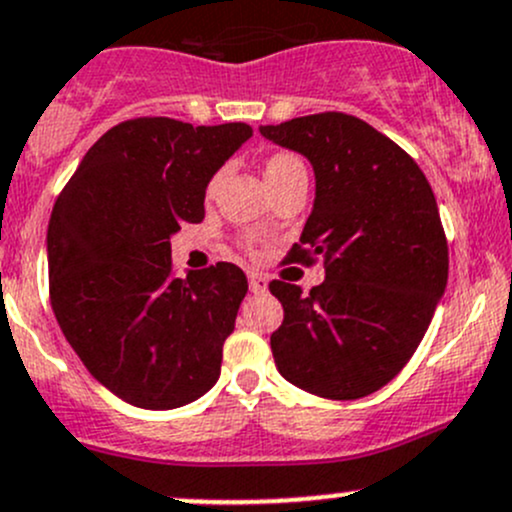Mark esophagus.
Instances as JSON below:
<instances>
[{"mask_svg":"<svg viewBox=\"0 0 512 512\" xmlns=\"http://www.w3.org/2000/svg\"><path fill=\"white\" fill-rule=\"evenodd\" d=\"M247 282H250V292H255V294H262V292H267V277L265 274H260V272H250L247 274Z\"/></svg>","mask_w":512,"mask_h":512,"instance_id":"34e87169","label":"esophagus"}]
</instances>
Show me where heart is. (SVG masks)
Here are the masks:
<instances>
[{
    "mask_svg": "<svg viewBox=\"0 0 512 512\" xmlns=\"http://www.w3.org/2000/svg\"><path fill=\"white\" fill-rule=\"evenodd\" d=\"M301 161L294 157V154H287V152H282V154H274V157H270L267 159V166H265V176H274V174H282V171H287V169H292V166H299ZM218 181H220V174L215 176V179L211 181V186H208V191H213L215 186H218Z\"/></svg>",
    "mask_w": 512,
    "mask_h": 512,
    "instance_id": "b5f03b06",
    "label": "heart"
}]
</instances>
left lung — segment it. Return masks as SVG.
<instances>
[{
	"label": "left lung",
	"instance_id": "left-lung-1",
	"mask_svg": "<svg viewBox=\"0 0 512 512\" xmlns=\"http://www.w3.org/2000/svg\"><path fill=\"white\" fill-rule=\"evenodd\" d=\"M260 134L314 169V208L287 262L326 267L309 294L270 284L284 309L274 363L299 390L358 400L405 368L444 297L449 247L437 198L410 154L353 115L294 117Z\"/></svg>",
	"mask_w": 512,
	"mask_h": 512
}]
</instances>
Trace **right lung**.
<instances>
[{
    "label": "right lung",
    "instance_id": "obj_1",
    "mask_svg": "<svg viewBox=\"0 0 512 512\" xmlns=\"http://www.w3.org/2000/svg\"><path fill=\"white\" fill-rule=\"evenodd\" d=\"M252 137L245 122L139 117L88 149L48 220L51 306L100 385L142 410H174L220 375L247 277L218 262L171 272V238L201 223L215 171Z\"/></svg>",
    "mask_w": 512,
    "mask_h": 512
}]
</instances>
